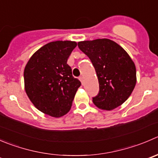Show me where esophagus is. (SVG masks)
<instances>
[{
	"label": "esophagus",
	"mask_w": 158,
	"mask_h": 158,
	"mask_svg": "<svg viewBox=\"0 0 158 158\" xmlns=\"http://www.w3.org/2000/svg\"><path fill=\"white\" fill-rule=\"evenodd\" d=\"M79 79V80L81 81V82H82V84H83V82H84V77H83V76H80Z\"/></svg>",
	"instance_id": "34e87169"
}]
</instances>
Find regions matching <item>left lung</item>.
Masks as SVG:
<instances>
[{"label": "left lung", "mask_w": 158, "mask_h": 158, "mask_svg": "<svg viewBox=\"0 0 158 158\" xmlns=\"http://www.w3.org/2000/svg\"><path fill=\"white\" fill-rule=\"evenodd\" d=\"M78 46L91 60L99 80V91L93 103L104 110L122 105L137 82L135 65L127 52L107 38L79 42Z\"/></svg>", "instance_id": "obj_1"}]
</instances>
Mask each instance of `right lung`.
Wrapping results in <instances>:
<instances>
[{
	"label": "right lung",
	"mask_w": 158,
	"mask_h": 158,
	"mask_svg": "<svg viewBox=\"0 0 158 158\" xmlns=\"http://www.w3.org/2000/svg\"><path fill=\"white\" fill-rule=\"evenodd\" d=\"M76 45L71 41L46 44L34 53L24 68L27 96L38 110L53 117H60L69 111L81 85L67 64Z\"/></svg>",
	"instance_id": "obj_1"
}]
</instances>
